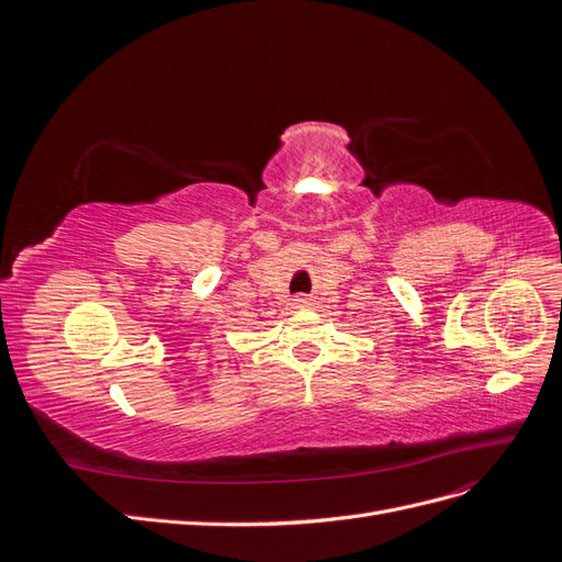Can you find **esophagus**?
I'll return each instance as SVG.
<instances>
[{"mask_svg": "<svg viewBox=\"0 0 562 562\" xmlns=\"http://www.w3.org/2000/svg\"><path fill=\"white\" fill-rule=\"evenodd\" d=\"M295 304H297V307H310V297H295Z\"/></svg>", "mask_w": 562, "mask_h": 562, "instance_id": "obj_1", "label": "esophagus"}]
</instances>
